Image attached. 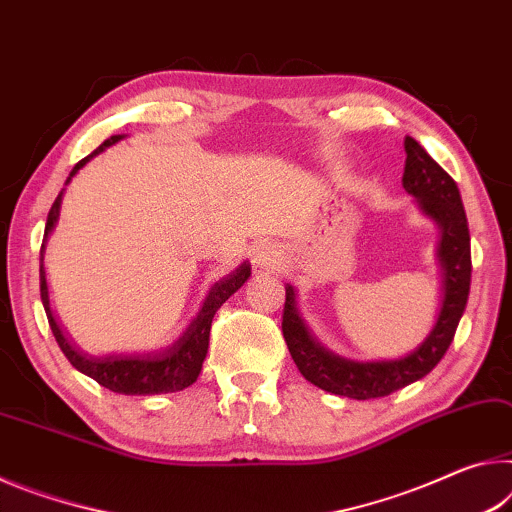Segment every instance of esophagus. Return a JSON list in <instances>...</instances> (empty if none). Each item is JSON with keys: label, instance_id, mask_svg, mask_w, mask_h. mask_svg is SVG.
I'll use <instances>...</instances> for the list:
<instances>
[{"label": "esophagus", "instance_id": "34e87169", "mask_svg": "<svg viewBox=\"0 0 512 512\" xmlns=\"http://www.w3.org/2000/svg\"><path fill=\"white\" fill-rule=\"evenodd\" d=\"M254 263L258 267H263V270H270V267H276V265L281 263V249L276 247V245H270V242H263V245H258V249H256Z\"/></svg>", "mask_w": 512, "mask_h": 512}]
</instances>
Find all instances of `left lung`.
<instances>
[{
    "label": "left lung",
    "instance_id": "8db88e82",
    "mask_svg": "<svg viewBox=\"0 0 512 512\" xmlns=\"http://www.w3.org/2000/svg\"><path fill=\"white\" fill-rule=\"evenodd\" d=\"M404 149L406 167L401 183L408 195L417 199L422 213L440 226L438 258L442 276H445L442 281L445 297H442L438 322L422 345L410 351L408 356L358 363V360L331 354L313 338L297 313L295 288L288 286L281 329L290 356L306 381L331 395L376 399L388 397L395 390L420 381L447 354L467 306L469 281H472V251H469L467 217L456 181L424 152V147L415 138L406 136Z\"/></svg>",
    "mask_w": 512,
    "mask_h": 512
}]
</instances>
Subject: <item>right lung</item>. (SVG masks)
<instances>
[{"label": "right lung", "instance_id": "right-lung-1", "mask_svg": "<svg viewBox=\"0 0 512 512\" xmlns=\"http://www.w3.org/2000/svg\"><path fill=\"white\" fill-rule=\"evenodd\" d=\"M122 138L124 136H111L108 140H104L95 152L74 165V170L70 172V177H67L65 183H70L74 174H77L92 156L102 154L106 147L115 145V142H120ZM61 199H63V192H58V197L52 204V211H49L47 224H45V240H43V249H40V299H43L49 326H52L54 338L65 354V358L70 360L79 372L90 376V379H95L99 385H104L108 390L120 392V395H163V392H177V390L188 388V385L197 381V376L201 372V363H204L206 358L208 338H211V324L217 308H220L224 301L233 295V292L242 288V283H245L251 274V265L242 263L236 272L226 274L224 279L215 283L211 292H208L199 315L190 322L186 333H183L170 349L158 351V354H138V356H122V354L99 356V358L88 356L77 347L70 345V340L65 338L61 326L56 322L52 308H49L43 254H45L49 233L54 231L58 215H61Z\"/></svg>", "mask_w": 512, "mask_h": 512}]
</instances>
